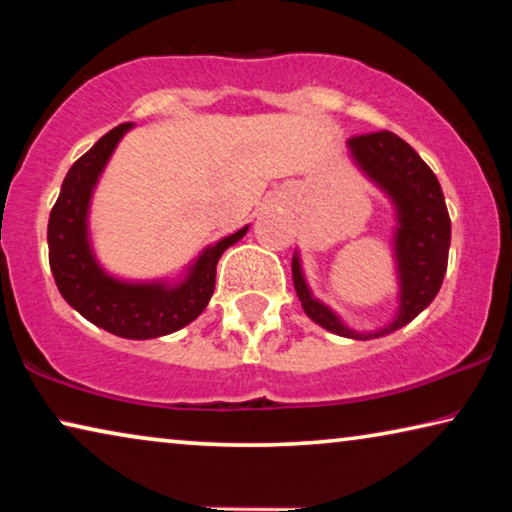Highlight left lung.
<instances>
[{"label":"left lung","mask_w":512,"mask_h":512,"mask_svg":"<svg viewBox=\"0 0 512 512\" xmlns=\"http://www.w3.org/2000/svg\"><path fill=\"white\" fill-rule=\"evenodd\" d=\"M347 146L356 167L394 205V258L398 277V310L394 319L377 331H354L331 307L314 298L298 251L293 254L291 272L300 305L314 324L342 338L370 340L398 331L431 305L447 270L452 226L436 174L408 142H403L394 132L382 130L347 139Z\"/></svg>","instance_id":"1"}]
</instances>
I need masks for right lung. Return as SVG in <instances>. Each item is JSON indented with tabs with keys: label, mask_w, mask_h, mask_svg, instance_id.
<instances>
[{
	"label": "right lung",
	"mask_w": 512,
	"mask_h": 512,
	"mask_svg": "<svg viewBox=\"0 0 512 512\" xmlns=\"http://www.w3.org/2000/svg\"><path fill=\"white\" fill-rule=\"evenodd\" d=\"M132 123H123L97 139L69 167L60 198L48 219V261L58 291L90 324L128 340H151L191 324L205 310L216 284V263L223 251L247 235L249 226L209 244L179 279L130 282L109 275L90 244L88 214L95 186Z\"/></svg>",
	"instance_id": "right-lung-1"
}]
</instances>
